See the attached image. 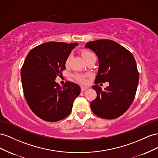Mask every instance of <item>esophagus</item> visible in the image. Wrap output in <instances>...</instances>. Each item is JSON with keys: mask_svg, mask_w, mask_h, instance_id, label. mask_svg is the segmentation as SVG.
Instances as JSON below:
<instances>
[{"mask_svg": "<svg viewBox=\"0 0 158 158\" xmlns=\"http://www.w3.org/2000/svg\"><path fill=\"white\" fill-rule=\"evenodd\" d=\"M81 91H86L87 89H88L89 88L87 87H81Z\"/></svg>", "mask_w": 158, "mask_h": 158, "instance_id": "1", "label": "esophagus"}]
</instances>
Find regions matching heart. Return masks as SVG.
<instances>
[{
  "label": "heart",
  "mask_w": 158,
  "mask_h": 158,
  "mask_svg": "<svg viewBox=\"0 0 158 158\" xmlns=\"http://www.w3.org/2000/svg\"><path fill=\"white\" fill-rule=\"evenodd\" d=\"M83 56L85 58V60H86L89 59V57H91L92 56H95L94 53H93L91 51L89 50H85L82 53ZM71 54H69V55L67 57L65 61V65L66 67H68L70 64L71 60ZM89 75H85V74H81V73H75L73 77L74 78L76 79V81H77L79 83L83 85H86L88 83V79L87 77Z\"/></svg>",
  "instance_id": "1"
}]
</instances>
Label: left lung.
Instances as JSON below:
<instances>
[{
	"mask_svg": "<svg viewBox=\"0 0 158 158\" xmlns=\"http://www.w3.org/2000/svg\"><path fill=\"white\" fill-rule=\"evenodd\" d=\"M85 48L98 57L99 67L93 89L97 98L91 102L93 113L105 119H114L123 114L132 103L139 81V73L132 53L110 40L89 42ZM109 82L102 91L100 82Z\"/></svg>",
	"mask_w": 158,
	"mask_h": 158,
	"instance_id": "1",
	"label": "left lung"
}]
</instances>
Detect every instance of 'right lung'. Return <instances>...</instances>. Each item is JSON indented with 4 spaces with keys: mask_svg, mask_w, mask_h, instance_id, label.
Masks as SVG:
<instances>
[{
    "mask_svg": "<svg viewBox=\"0 0 158 158\" xmlns=\"http://www.w3.org/2000/svg\"><path fill=\"white\" fill-rule=\"evenodd\" d=\"M77 43L47 42L34 48L21 69L25 98L34 113L48 122L64 119L71 112L81 88L69 81L62 87L55 81L65 69V61Z\"/></svg>",
    "mask_w": 158,
    "mask_h": 158,
    "instance_id": "obj_1",
    "label": "right lung"
}]
</instances>
